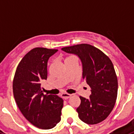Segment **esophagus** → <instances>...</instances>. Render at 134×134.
I'll return each mask as SVG.
<instances>
[{"instance_id":"esophagus-1","label":"esophagus","mask_w":134,"mask_h":134,"mask_svg":"<svg viewBox=\"0 0 134 134\" xmlns=\"http://www.w3.org/2000/svg\"><path fill=\"white\" fill-rule=\"evenodd\" d=\"M71 96H72V95H70V94H67V93H62V94L61 95L62 98L65 99V100L70 98V97H71Z\"/></svg>"}]
</instances>
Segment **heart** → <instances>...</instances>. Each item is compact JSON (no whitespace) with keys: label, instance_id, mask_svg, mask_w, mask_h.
<instances>
[{"label":"heart","instance_id":"b5f03b06","mask_svg":"<svg viewBox=\"0 0 134 134\" xmlns=\"http://www.w3.org/2000/svg\"><path fill=\"white\" fill-rule=\"evenodd\" d=\"M72 58H75V57H72V56H70V57H67L65 60H67V59H72Z\"/></svg>","mask_w":134,"mask_h":134}]
</instances>
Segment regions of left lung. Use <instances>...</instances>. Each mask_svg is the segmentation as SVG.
<instances>
[{
  "label": "left lung",
  "instance_id": "obj_1",
  "mask_svg": "<svg viewBox=\"0 0 134 134\" xmlns=\"http://www.w3.org/2000/svg\"><path fill=\"white\" fill-rule=\"evenodd\" d=\"M78 57L82 65V79L91 88L89 98L80 97L77 108L78 116L85 124H97L109 115L115 105L118 93V80L109 57L102 51L87 44L62 48Z\"/></svg>",
  "mask_w": 134,
  "mask_h": 134
}]
</instances>
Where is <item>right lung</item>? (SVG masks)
<instances>
[{
  "label": "right lung",
  "mask_w": 134,
  "mask_h": 134,
  "mask_svg": "<svg viewBox=\"0 0 134 134\" xmlns=\"http://www.w3.org/2000/svg\"><path fill=\"white\" fill-rule=\"evenodd\" d=\"M58 50L37 47L22 59L13 82V96L25 118L34 126L50 129L61 120L63 100L44 95L41 82L47 78V62Z\"/></svg>",
  "instance_id": "add662e5"
}]
</instances>
